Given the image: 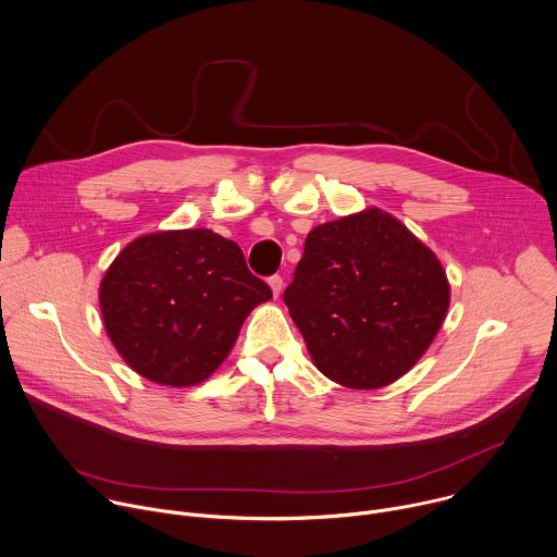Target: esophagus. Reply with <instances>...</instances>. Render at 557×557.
Here are the masks:
<instances>
[{
  "label": "esophagus",
  "instance_id": "1",
  "mask_svg": "<svg viewBox=\"0 0 557 557\" xmlns=\"http://www.w3.org/2000/svg\"><path fill=\"white\" fill-rule=\"evenodd\" d=\"M270 287H272V294L274 296H281V292H283V278L276 274V276H270Z\"/></svg>",
  "mask_w": 557,
  "mask_h": 557
}]
</instances>
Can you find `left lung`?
<instances>
[{"mask_svg": "<svg viewBox=\"0 0 557 557\" xmlns=\"http://www.w3.org/2000/svg\"><path fill=\"white\" fill-rule=\"evenodd\" d=\"M315 369L382 388L428 351L450 307L436 255L399 219L367 208L315 226L283 294Z\"/></svg>", "mask_w": 557, "mask_h": 557, "instance_id": "left-lung-1", "label": "left lung"}]
</instances>
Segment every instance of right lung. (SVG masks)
<instances>
[{
    "instance_id": "obj_1",
    "label": "right lung",
    "mask_w": 557,
    "mask_h": 557,
    "mask_svg": "<svg viewBox=\"0 0 557 557\" xmlns=\"http://www.w3.org/2000/svg\"><path fill=\"white\" fill-rule=\"evenodd\" d=\"M270 298L242 248L208 228L134 239L98 289L102 324L121 358L138 375L175 388L208 380L250 311Z\"/></svg>"
}]
</instances>
